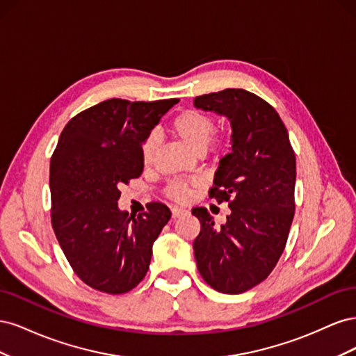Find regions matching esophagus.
I'll return each instance as SVG.
<instances>
[{
	"mask_svg": "<svg viewBox=\"0 0 356 356\" xmlns=\"http://www.w3.org/2000/svg\"><path fill=\"white\" fill-rule=\"evenodd\" d=\"M170 212H172V218H179V217H182V215L187 213V211L182 208H172Z\"/></svg>",
	"mask_w": 356,
	"mask_h": 356,
	"instance_id": "esophagus-1",
	"label": "esophagus"
}]
</instances>
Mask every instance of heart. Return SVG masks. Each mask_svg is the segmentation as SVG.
Segmentation results:
<instances>
[{
    "instance_id": "b5f03b06",
    "label": "heart",
    "mask_w": 356,
    "mask_h": 356,
    "mask_svg": "<svg viewBox=\"0 0 356 356\" xmlns=\"http://www.w3.org/2000/svg\"><path fill=\"white\" fill-rule=\"evenodd\" d=\"M170 131L179 141L195 153H203L207 149L215 132V122L212 117L197 110H187L179 113L170 123ZM157 147V136L148 135L141 148L143 163L149 165ZM165 195L175 202H186L190 197V187L184 181H172L168 184Z\"/></svg>"
}]
</instances>
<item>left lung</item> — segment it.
I'll return each mask as SVG.
<instances>
[{"instance_id":"1","label":"left lung","mask_w":356,"mask_h":356,"mask_svg":"<svg viewBox=\"0 0 356 356\" xmlns=\"http://www.w3.org/2000/svg\"><path fill=\"white\" fill-rule=\"evenodd\" d=\"M195 106L230 122L232 147L220 159L209 197L229 202L232 212L217 225L208 209H193L200 221L193 250L204 282L241 294L263 282L284 252L296 209V154L276 110L251 92L202 95Z\"/></svg>"}]
</instances>
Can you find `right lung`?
<instances>
[{
    "label": "right lung",
    "instance_id": "add662e5",
    "mask_svg": "<svg viewBox=\"0 0 356 356\" xmlns=\"http://www.w3.org/2000/svg\"><path fill=\"white\" fill-rule=\"evenodd\" d=\"M178 99H108L68 122L50 161L51 225L84 284L124 294L143 281L153 243L170 218L153 202L143 213L118 208L120 186L143 174L141 148Z\"/></svg>",
    "mask_w": 356,
    "mask_h": 356
}]
</instances>
